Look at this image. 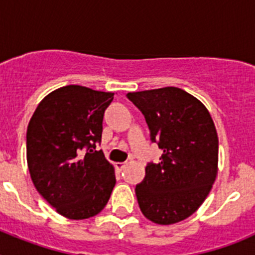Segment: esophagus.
Wrapping results in <instances>:
<instances>
[{
	"instance_id": "34e87169",
	"label": "esophagus",
	"mask_w": 255,
	"mask_h": 255,
	"mask_svg": "<svg viewBox=\"0 0 255 255\" xmlns=\"http://www.w3.org/2000/svg\"><path fill=\"white\" fill-rule=\"evenodd\" d=\"M125 166H126V162H117L116 163V168L119 171H123L124 168H125Z\"/></svg>"
}]
</instances>
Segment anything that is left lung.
Returning a JSON list of instances; mask_svg holds the SVG:
<instances>
[{
    "label": "left lung",
    "instance_id": "obj_1",
    "mask_svg": "<svg viewBox=\"0 0 255 255\" xmlns=\"http://www.w3.org/2000/svg\"><path fill=\"white\" fill-rule=\"evenodd\" d=\"M150 139L163 150L145 167L135 194L140 211L157 225L190 217L208 197L218 172V136L211 114L194 96L176 87L131 92Z\"/></svg>",
    "mask_w": 255,
    "mask_h": 255
}]
</instances>
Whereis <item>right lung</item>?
Masks as SVG:
<instances>
[{
    "label": "right lung",
    "mask_w": 255,
    "mask_h": 255,
    "mask_svg": "<svg viewBox=\"0 0 255 255\" xmlns=\"http://www.w3.org/2000/svg\"><path fill=\"white\" fill-rule=\"evenodd\" d=\"M111 92L66 85L40 101L26 130V162L35 189L64 217L85 220L106 207L116 184L101 143ZM87 152H85V148Z\"/></svg>",
    "instance_id": "obj_1"
}]
</instances>
